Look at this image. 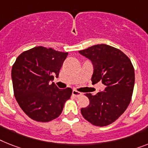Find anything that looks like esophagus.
<instances>
[{
    "instance_id": "1",
    "label": "esophagus",
    "mask_w": 148,
    "mask_h": 148,
    "mask_svg": "<svg viewBox=\"0 0 148 148\" xmlns=\"http://www.w3.org/2000/svg\"><path fill=\"white\" fill-rule=\"evenodd\" d=\"M82 95V94L81 92H79V91H76V90H73V95L74 96V97H80Z\"/></svg>"
}]
</instances>
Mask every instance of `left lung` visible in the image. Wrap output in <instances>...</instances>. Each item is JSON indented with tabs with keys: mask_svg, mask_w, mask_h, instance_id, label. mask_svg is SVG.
<instances>
[{
	"mask_svg": "<svg viewBox=\"0 0 148 148\" xmlns=\"http://www.w3.org/2000/svg\"><path fill=\"white\" fill-rule=\"evenodd\" d=\"M79 52L92 62V84L101 82L106 86L103 92L97 95L85 94L89 104L82 108V115L96 126L110 125L125 112L131 102L135 85L132 63L123 51L104 44Z\"/></svg>",
	"mask_w": 148,
	"mask_h": 148,
	"instance_id": "left-lung-1",
	"label": "left lung"
}]
</instances>
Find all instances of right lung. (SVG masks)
I'll use <instances>...</instances> for the list:
<instances>
[{"mask_svg": "<svg viewBox=\"0 0 148 148\" xmlns=\"http://www.w3.org/2000/svg\"><path fill=\"white\" fill-rule=\"evenodd\" d=\"M67 52L38 46L19 55L12 67L14 96L23 112L32 119L47 123L59 116L70 88L59 89L53 81L58 77Z\"/></svg>", "mask_w": 148, "mask_h": 148, "instance_id": "add662e5", "label": "right lung"}]
</instances>
